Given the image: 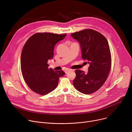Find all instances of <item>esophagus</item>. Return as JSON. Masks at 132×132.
I'll list each match as a JSON object with an SVG mask.
<instances>
[{
	"label": "esophagus",
	"mask_w": 132,
	"mask_h": 132,
	"mask_svg": "<svg viewBox=\"0 0 132 132\" xmlns=\"http://www.w3.org/2000/svg\"><path fill=\"white\" fill-rule=\"evenodd\" d=\"M69 71H70V70H68V69H67V70H66L65 71V72L66 74H67Z\"/></svg>",
	"instance_id": "34e87169"
}]
</instances>
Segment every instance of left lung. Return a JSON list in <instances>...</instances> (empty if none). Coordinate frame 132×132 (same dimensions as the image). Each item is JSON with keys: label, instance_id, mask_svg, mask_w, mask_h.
<instances>
[{"label": "left lung", "instance_id": "8db88e82", "mask_svg": "<svg viewBox=\"0 0 132 132\" xmlns=\"http://www.w3.org/2000/svg\"><path fill=\"white\" fill-rule=\"evenodd\" d=\"M80 44L83 59L89 64L87 73L76 70L75 88L81 93L96 92L106 81L111 66V55L106 38L100 32L88 29L71 35Z\"/></svg>", "mask_w": 132, "mask_h": 132}]
</instances>
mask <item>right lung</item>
<instances>
[{"label": "right lung", "mask_w": 132, "mask_h": 132, "mask_svg": "<svg viewBox=\"0 0 132 132\" xmlns=\"http://www.w3.org/2000/svg\"><path fill=\"white\" fill-rule=\"evenodd\" d=\"M66 34L38 32L29 38L21 54V69L23 78L32 90L45 95L56 88L59 79L65 73L48 68L47 61L53 57L55 45Z\"/></svg>", "instance_id": "add662e5"}]
</instances>
